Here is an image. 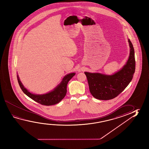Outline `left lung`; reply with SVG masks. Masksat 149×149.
I'll return each instance as SVG.
<instances>
[{"instance_id":"1","label":"left lung","mask_w":149,"mask_h":149,"mask_svg":"<svg viewBox=\"0 0 149 149\" xmlns=\"http://www.w3.org/2000/svg\"><path fill=\"white\" fill-rule=\"evenodd\" d=\"M130 54L123 67L113 75L85 72L89 90L94 98L108 100L116 97L132 81L135 71V58L133 45L128 39Z\"/></svg>"}]
</instances>
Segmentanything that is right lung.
<instances>
[{
  "mask_svg": "<svg viewBox=\"0 0 149 149\" xmlns=\"http://www.w3.org/2000/svg\"><path fill=\"white\" fill-rule=\"evenodd\" d=\"M75 75V73L67 74L63 78L61 83L56 88H54V90L42 95H37L30 93L22 84L18 75H17V78L20 88H21L23 92L26 95L42 105L49 106L58 103L65 97L67 92V85L69 81Z\"/></svg>",
  "mask_w": 149,
  "mask_h": 149,
  "instance_id": "obj_1",
  "label": "right lung"
}]
</instances>
